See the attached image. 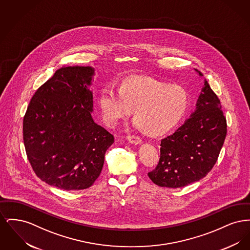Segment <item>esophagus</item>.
<instances>
[{
    "instance_id": "34e87169",
    "label": "esophagus",
    "mask_w": 250,
    "mask_h": 250,
    "mask_svg": "<svg viewBox=\"0 0 250 250\" xmlns=\"http://www.w3.org/2000/svg\"><path fill=\"white\" fill-rule=\"evenodd\" d=\"M126 139H127V141L131 144L137 145V144H140V143H142V139L140 137H138V136H135V135H129V136H127Z\"/></svg>"
}]
</instances>
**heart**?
<instances>
[{"mask_svg":"<svg viewBox=\"0 0 250 250\" xmlns=\"http://www.w3.org/2000/svg\"><path fill=\"white\" fill-rule=\"evenodd\" d=\"M105 124L113 127L133 110V125L150 136H161L176 126L188 113L191 97L184 87L154 80L125 79L119 89L106 85L99 94Z\"/></svg>","mask_w":250,"mask_h":250,"instance_id":"1","label":"heart"}]
</instances>
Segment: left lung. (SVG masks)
I'll list each match as a JSON object with an SVG mask.
<instances>
[{"instance_id": "left-lung-1", "label": "left lung", "mask_w": 250, "mask_h": 250, "mask_svg": "<svg viewBox=\"0 0 250 250\" xmlns=\"http://www.w3.org/2000/svg\"><path fill=\"white\" fill-rule=\"evenodd\" d=\"M196 106L184 125L161 141L159 162L148 173L159 187L178 188L200 181L217 160L226 138L227 122L220 100L206 80Z\"/></svg>"}]
</instances>
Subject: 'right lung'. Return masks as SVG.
<instances>
[{"instance_id": "right-lung-1", "label": "right lung", "mask_w": 250, "mask_h": 250, "mask_svg": "<svg viewBox=\"0 0 250 250\" xmlns=\"http://www.w3.org/2000/svg\"><path fill=\"white\" fill-rule=\"evenodd\" d=\"M91 66H62L40 86L27 107L23 141L38 178L63 190L90 188L114 137L93 119Z\"/></svg>"}]
</instances>
